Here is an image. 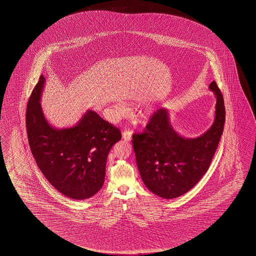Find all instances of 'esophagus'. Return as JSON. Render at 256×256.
<instances>
[{
    "mask_svg": "<svg viewBox=\"0 0 256 256\" xmlns=\"http://www.w3.org/2000/svg\"><path fill=\"white\" fill-rule=\"evenodd\" d=\"M122 138H123V139L126 140V141H130L131 138H132V133L130 132V131H124L122 133Z\"/></svg>",
    "mask_w": 256,
    "mask_h": 256,
    "instance_id": "esophagus-1",
    "label": "esophagus"
}]
</instances>
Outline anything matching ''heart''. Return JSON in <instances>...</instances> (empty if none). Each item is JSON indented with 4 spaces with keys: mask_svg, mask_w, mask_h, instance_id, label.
<instances>
[{
    "mask_svg": "<svg viewBox=\"0 0 256 256\" xmlns=\"http://www.w3.org/2000/svg\"><path fill=\"white\" fill-rule=\"evenodd\" d=\"M114 112H115V114L117 116H122V114L125 112V109L122 105L116 104L114 106ZM152 114H154V109L149 108V109L146 110V112H144V114H142V118L144 120H147L148 118L152 116Z\"/></svg>",
    "mask_w": 256,
    "mask_h": 256,
    "instance_id": "heart-1",
    "label": "heart"
}]
</instances>
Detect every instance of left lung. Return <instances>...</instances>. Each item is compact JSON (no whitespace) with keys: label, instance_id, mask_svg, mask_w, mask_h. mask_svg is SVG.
<instances>
[{"label":"left lung","instance_id":"1","mask_svg":"<svg viewBox=\"0 0 256 256\" xmlns=\"http://www.w3.org/2000/svg\"><path fill=\"white\" fill-rule=\"evenodd\" d=\"M209 89L216 97L214 122L200 136L186 138L178 134L165 108L155 112L144 133L133 134L141 178L158 196H180L193 188L209 168L223 133L226 114L223 96L215 81Z\"/></svg>","mask_w":256,"mask_h":256}]
</instances>
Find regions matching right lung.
<instances>
[{"label": "right lung", "instance_id": "obj_1", "mask_svg": "<svg viewBox=\"0 0 256 256\" xmlns=\"http://www.w3.org/2000/svg\"><path fill=\"white\" fill-rule=\"evenodd\" d=\"M46 78L40 76L26 106V125L30 149L38 168L67 197L84 200L102 188L106 160L122 133L92 110L75 126L50 125L40 104Z\"/></svg>", "mask_w": 256, "mask_h": 256}]
</instances>
